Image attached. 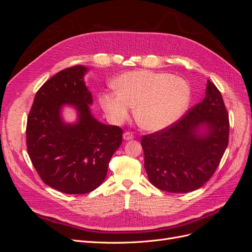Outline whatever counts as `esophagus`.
Returning <instances> with one entry per match:
<instances>
[{
  "mask_svg": "<svg viewBox=\"0 0 252 252\" xmlns=\"http://www.w3.org/2000/svg\"><path fill=\"white\" fill-rule=\"evenodd\" d=\"M133 138H134L133 134H132L131 132H129V131H126V132L123 134V139H124L125 141H130V140H132Z\"/></svg>",
  "mask_w": 252,
  "mask_h": 252,
  "instance_id": "esophagus-1",
  "label": "esophagus"
}]
</instances>
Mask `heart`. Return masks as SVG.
Here are the masks:
<instances>
[{
    "label": "heart",
    "instance_id": "b5f03b06",
    "mask_svg": "<svg viewBox=\"0 0 252 252\" xmlns=\"http://www.w3.org/2000/svg\"><path fill=\"white\" fill-rule=\"evenodd\" d=\"M117 91L100 95V104L111 120L120 124L135 106L138 123L158 131L175 123L187 110L191 88L186 80L151 70L129 71L114 81Z\"/></svg>",
    "mask_w": 252,
    "mask_h": 252
}]
</instances>
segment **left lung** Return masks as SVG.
Instances as JSON below:
<instances>
[{"mask_svg":"<svg viewBox=\"0 0 252 252\" xmlns=\"http://www.w3.org/2000/svg\"><path fill=\"white\" fill-rule=\"evenodd\" d=\"M229 140V118L222 94L209 80L204 100L177 123L144 135V167L157 188L185 193L209 181Z\"/></svg>","mask_w":252,"mask_h":252,"instance_id":"obj_1","label":"left lung"}]
</instances>
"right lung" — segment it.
Segmentation results:
<instances>
[{"label":"right lung","mask_w":252,"mask_h":252,"mask_svg":"<svg viewBox=\"0 0 252 252\" xmlns=\"http://www.w3.org/2000/svg\"><path fill=\"white\" fill-rule=\"evenodd\" d=\"M87 71L77 65L53 75L37 90L27 119V151L36 172L45 184L69 194L87 193L102 184L123 134L91 113ZM65 107L77 112L74 124L63 121Z\"/></svg>","instance_id":"add662e5"}]
</instances>
